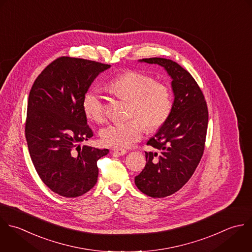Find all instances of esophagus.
<instances>
[{"instance_id": "obj_1", "label": "esophagus", "mask_w": 252, "mask_h": 252, "mask_svg": "<svg viewBox=\"0 0 252 252\" xmlns=\"http://www.w3.org/2000/svg\"><path fill=\"white\" fill-rule=\"evenodd\" d=\"M126 149H123V148H117V149H114V153L119 155V156H123L125 154H126Z\"/></svg>"}]
</instances>
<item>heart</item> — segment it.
Segmentation results:
<instances>
[{"label":"heart","mask_w":252,"mask_h":252,"mask_svg":"<svg viewBox=\"0 0 252 252\" xmlns=\"http://www.w3.org/2000/svg\"><path fill=\"white\" fill-rule=\"evenodd\" d=\"M107 87L118 97L128 100L127 117L130 120L110 125L101 129L102 142L110 147L125 148L142 137L144 126L147 130L159 129L169 119L173 110L170 88L145 73L126 70L112 77ZM85 116L96 123L106 119L105 103L96 89H89L82 99Z\"/></svg>","instance_id":"heart-1"}]
</instances>
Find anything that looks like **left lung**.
<instances>
[{"instance_id": "left-lung-1", "label": "left lung", "mask_w": 252, "mask_h": 252, "mask_svg": "<svg viewBox=\"0 0 252 252\" xmlns=\"http://www.w3.org/2000/svg\"><path fill=\"white\" fill-rule=\"evenodd\" d=\"M139 62L163 66L175 96L168 121L147 141L156 152H145L146 165L134 179L141 192L162 198L180 190L197 168L204 152L208 109L197 82L179 63L164 58Z\"/></svg>"}]
</instances>
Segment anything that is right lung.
<instances>
[{
  "label": "right lung",
  "mask_w": 252,
  "mask_h": 252,
  "mask_svg": "<svg viewBox=\"0 0 252 252\" xmlns=\"http://www.w3.org/2000/svg\"><path fill=\"white\" fill-rule=\"evenodd\" d=\"M111 65L61 57L35 79L28 97L25 137L42 182L55 193L77 197L97 183V161L109 153L79 143L93 136L82 109L85 92Z\"/></svg>",
  "instance_id": "add662e5"
}]
</instances>
